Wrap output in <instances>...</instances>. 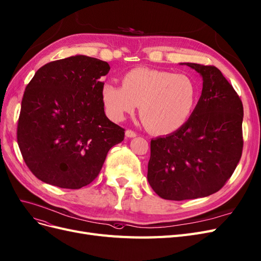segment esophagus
<instances>
[{"label":"esophagus","instance_id":"obj_1","mask_svg":"<svg viewBox=\"0 0 261 261\" xmlns=\"http://www.w3.org/2000/svg\"><path fill=\"white\" fill-rule=\"evenodd\" d=\"M125 136H126L127 138H134V137H136V133L130 130V129H127L126 132H125Z\"/></svg>","mask_w":261,"mask_h":261}]
</instances>
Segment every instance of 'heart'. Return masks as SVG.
Returning <instances> with one entry per match:
<instances>
[{"label":"heart","mask_w":261,"mask_h":261,"mask_svg":"<svg viewBox=\"0 0 261 261\" xmlns=\"http://www.w3.org/2000/svg\"><path fill=\"white\" fill-rule=\"evenodd\" d=\"M123 86L105 84L101 98L108 115L123 121L140 106V119L147 129L156 135L172 134L190 118L197 100V87L186 74L150 68L130 70Z\"/></svg>","instance_id":"obj_1"}]
</instances>
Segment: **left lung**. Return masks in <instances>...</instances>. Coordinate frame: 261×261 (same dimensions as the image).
<instances>
[{
  "label": "left lung",
  "mask_w": 261,
  "mask_h": 261,
  "mask_svg": "<svg viewBox=\"0 0 261 261\" xmlns=\"http://www.w3.org/2000/svg\"><path fill=\"white\" fill-rule=\"evenodd\" d=\"M203 79L190 118L176 132L151 140L148 181L162 199L208 196L227 182L243 150V105L214 66L184 62Z\"/></svg>",
  "instance_id": "1"
}]
</instances>
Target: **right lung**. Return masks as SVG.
I'll use <instances>...</instances> for the list:
<instances>
[{
    "label": "right lung",
    "instance_id": "right-lung-1",
    "mask_svg": "<svg viewBox=\"0 0 261 261\" xmlns=\"http://www.w3.org/2000/svg\"><path fill=\"white\" fill-rule=\"evenodd\" d=\"M110 66L75 55L48 62L27 85L17 142L32 174L43 182L80 189L99 174L124 129L106 116L101 98Z\"/></svg>",
    "mask_w": 261,
    "mask_h": 261
}]
</instances>
